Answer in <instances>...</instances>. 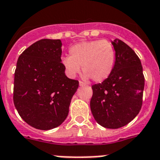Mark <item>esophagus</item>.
<instances>
[{
	"instance_id": "34e87169",
	"label": "esophagus",
	"mask_w": 160,
	"mask_h": 160,
	"mask_svg": "<svg viewBox=\"0 0 160 160\" xmlns=\"http://www.w3.org/2000/svg\"><path fill=\"white\" fill-rule=\"evenodd\" d=\"M79 86H86V84L85 82H83L79 81Z\"/></svg>"
}]
</instances>
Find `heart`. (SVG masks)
Listing matches in <instances>:
<instances>
[{"label": "heart", "mask_w": 160, "mask_h": 160, "mask_svg": "<svg viewBox=\"0 0 160 160\" xmlns=\"http://www.w3.org/2000/svg\"><path fill=\"white\" fill-rule=\"evenodd\" d=\"M70 57L62 58V64L70 76L80 72L82 66L86 78L101 82L109 78L113 70L116 51L106 39L86 41L76 43L69 49Z\"/></svg>", "instance_id": "obj_1"}]
</instances>
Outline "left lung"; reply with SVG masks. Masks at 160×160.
Listing matches in <instances>:
<instances>
[{"label": "left lung", "mask_w": 160, "mask_h": 160, "mask_svg": "<svg viewBox=\"0 0 160 160\" xmlns=\"http://www.w3.org/2000/svg\"><path fill=\"white\" fill-rule=\"evenodd\" d=\"M112 43L116 51L113 70L102 83L92 86L90 109L100 125L116 129L128 124L140 112L144 76L135 51L119 39Z\"/></svg>", "instance_id": "left-lung-1"}]
</instances>
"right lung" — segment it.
Instances as JSON below:
<instances>
[{
    "label": "right lung",
    "instance_id": "1",
    "mask_svg": "<svg viewBox=\"0 0 160 160\" xmlns=\"http://www.w3.org/2000/svg\"><path fill=\"white\" fill-rule=\"evenodd\" d=\"M60 39H43L19 56L13 102L27 124L40 130L56 128L67 118L78 81L65 74Z\"/></svg>",
    "mask_w": 160,
    "mask_h": 160
}]
</instances>
